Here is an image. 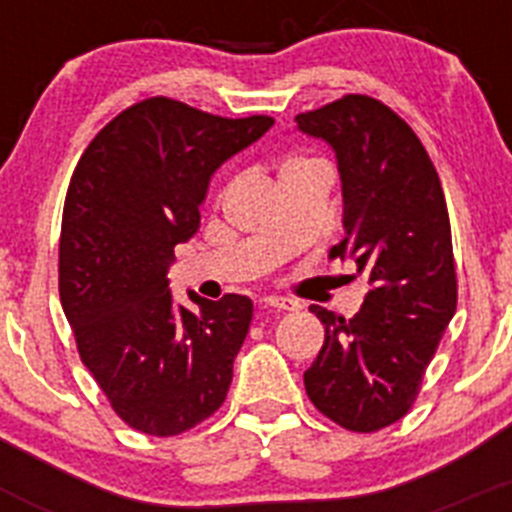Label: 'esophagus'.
<instances>
[{
    "label": "esophagus",
    "mask_w": 512,
    "mask_h": 512,
    "mask_svg": "<svg viewBox=\"0 0 512 512\" xmlns=\"http://www.w3.org/2000/svg\"><path fill=\"white\" fill-rule=\"evenodd\" d=\"M261 307H266V310H295V302L284 300V297H264Z\"/></svg>",
    "instance_id": "34e87169"
}]
</instances>
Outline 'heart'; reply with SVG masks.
I'll list each match as a JSON object with an SVG mask.
<instances>
[{
  "mask_svg": "<svg viewBox=\"0 0 512 512\" xmlns=\"http://www.w3.org/2000/svg\"><path fill=\"white\" fill-rule=\"evenodd\" d=\"M330 171L328 164L325 161H320V158H312V156H287L282 161V166H279V179H289V176L295 174H305V171Z\"/></svg>",
  "mask_w": 512,
  "mask_h": 512,
  "instance_id": "1",
  "label": "heart"
}]
</instances>
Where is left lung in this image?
I'll return each instance as SVG.
<instances>
[{"label": "left lung", "instance_id": "1", "mask_svg": "<svg viewBox=\"0 0 512 512\" xmlns=\"http://www.w3.org/2000/svg\"><path fill=\"white\" fill-rule=\"evenodd\" d=\"M338 158L346 235L333 259H354L369 292L354 318L325 307L318 359L305 372L312 405L356 433L408 415L456 312V266L441 179L408 122L366 94L295 117Z\"/></svg>", "mask_w": 512, "mask_h": 512}]
</instances>
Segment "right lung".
<instances>
[{"label": "right lung", "instance_id": "1", "mask_svg": "<svg viewBox=\"0 0 512 512\" xmlns=\"http://www.w3.org/2000/svg\"><path fill=\"white\" fill-rule=\"evenodd\" d=\"M274 120L151 97L107 122L71 176L58 292L76 348L112 410L148 436H179L225 402L246 341V295L176 305L174 248L200 228L210 179Z\"/></svg>", "mask_w": 512, "mask_h": 512}]
</instances>
